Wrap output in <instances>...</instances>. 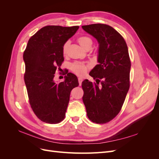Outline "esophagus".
Masks as SVG:
<instances>
[{
  "instance_id": "34e87169",
  "label": "esophagus",
  "mask_w": 159,
  "mask_h": 159,
  "mask_svg": "<svg viewBox=\"0 0 159 159\" xmlns=\"http://www.w3.org/2000/svg\"><path fill=\"white\" fill-rule=\"evenodd\" d=\"M78 81H79L80 85H81V83H82V81H83L82 78H78Z\"/></svg>"
}]
</instances>
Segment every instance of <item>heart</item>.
I'll return each mask as SVG.
<instances>
[{
  "label": "heart",
  "mask_w": 159,
  "mask_h": 159,
  "mask_svg": "<svg viewBox=\"0 0 159 159\" xmlns=\"http://www.w3.org/2000/svg\"><path fill=\"white\" fill-rule=\"evenodd\" d=\"M78 42L80 45L85 50L91 48L92 45V40L88 36H81L78 39ZM69 46V42H66L62 47V52L64 55H66L68 52V48ZM89 68V66L85 65L80 62H75L71 65V70L75 74L78 75H84Z\"/></svg>",
  "instance_id": "heart-1"
}]
</instances>
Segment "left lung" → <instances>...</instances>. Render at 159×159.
<instances>
[{
    "label": "left lung",
    "instance_id": "8db88e82",
    "mask_svg": "<svg viewBox=\"0 0 159 159\" xmlns=\"http://www.w3.org/2000/svg\"><path fill=\"white\" fill-rule=\"evenodd\" d=\"M81 27L99 44L98 64L89 72L96 83L83 81V102L91 121L106 123L119 113L129 89L128 48L122 36L109 25L93 24Z\"/></svg>",
    "mask_w": 159,
    "mask_h": 159
}]
</instances>
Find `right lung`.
Segmentation results:
<instances>
[{
	"mask_svg": "<svg viewBox=\"0 0 159 159\" xmlns=\"http://www.w3.org/2000/svg\"><path fill=\"white\" fill-rule=\"evenodd\" d=\"M78 28V26L43 27L30 38L24 52L25 82L30 104L38 119L45 123L63 121L71 91L79 85L77 76L68 72L63 82L54 81L56 70L64 61L62 47Z\"/></svg>",
	"mask_w": 159,
	"mask_h": 159,
	"instance_id": "right-lung-1",
	"label": "right lung"
}]
</instances>
